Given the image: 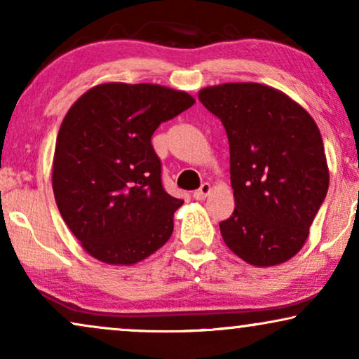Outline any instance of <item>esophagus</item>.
I'll use <instances>...</instances> for the list:
<instances>
[{
  "label": "esophagus",
  "instance_id": "obj_1",
  "mask_svg": "<svg viewBox=\"0 0 359 359\" xmlns=\"http://www.w3.org/2000/svg\"><path fill=\"white\" fill-rule=\"evenodd\" d=\"M210 184L209 183H204L203 186H201L199 189H196L194 193H193V198L196 199V201H203V199H205L208 198V196L210 194Z\"/></svg>",
  "mask_w": 359,
  "mask_h": 359
}]
</instances>
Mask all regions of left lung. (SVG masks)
<instances>
[{
  "label": "left lung",
  "instance_id": "1",
  "mask_svg": "<svg viewBox=\"0 0 359 359\" xmlns=\"http://www.w3.org/2000/svg\"><path fill=\"white\" fill-rule=\"evenodd\" d=\"M198 96L229 139L235 210L220 222L225 245L253 266L286 263L306 243L330 181L316 121L262 83H222Z\"/></svg>",
  "mask_w": 359,
  "mask_h": 359
}]
</instances>
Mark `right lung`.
Instances as JSON below:
<instances>
[{
	"label": "right lung",
	"mask_w": 359,
	"mask_h": 359,
	"mask_svg": "<svg viewBox=\"0 0 359 359\" xmlns=\"http://www.w3.org/2000/svg\"><path fill=\"white\" fill-rule=\"evenodd\" d=\"M196 100L154 83H101L73 102L52 161L57 208L97 262L130 266L163 247L183 201L161 186L151 135Z\"/></svg>",
	"instance_id": "obj_1"
}]
</instances>
